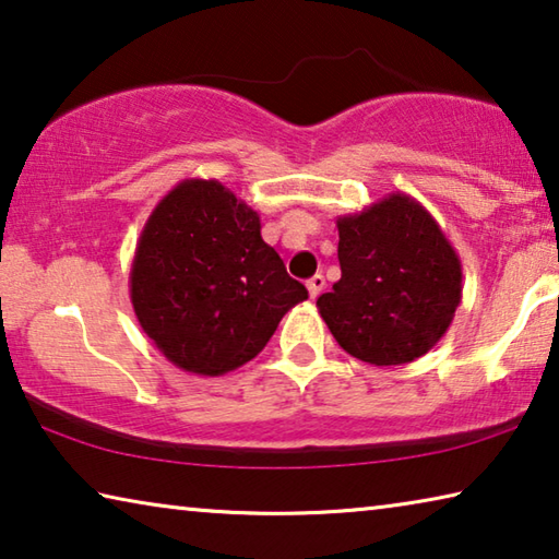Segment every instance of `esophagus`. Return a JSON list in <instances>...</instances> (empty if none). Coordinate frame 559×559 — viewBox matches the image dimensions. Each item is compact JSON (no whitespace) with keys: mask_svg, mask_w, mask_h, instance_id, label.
Returning <instances> with one entry per match:
<instances>
[{"mask_svg":"<svg viewBox=\"0 0 559 559\" xmlns=\"http://www.w3.org/2000/svg\"><path fill=\"white\" fill-rule=\"evenodd\" d=\"M323 288H325V276H323V273H316V276L308 281V293H310V298H318L320 293H323Z\"/></svg>","mask_w":559,"mask_h":559,"instance_id":"34e87169","label":"esophagus"}]
</instances>
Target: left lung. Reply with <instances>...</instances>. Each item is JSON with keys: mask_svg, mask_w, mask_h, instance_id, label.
<instances>
[{"mask_svg": "<svg viewBox=\"0 0 559 559\" xmlns=\"http://www.w3.org/2000/svg\"><path fill=\"white\" fill-rule=\"evenodd\" d=\"M343 276L318 298L337 345L377 367L406 365L447 335L463 290L461 259L437 219L404 192L337 216Z\"/></svg>", "mask_w": 559, "mask_h": 559, "instance_id": "8db88e82", "label": "left lung"}]
</instances>
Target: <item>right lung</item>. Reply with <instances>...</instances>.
I'll return each mask as SVG.
<instances>
[{
    "label": "right lung",
    "mask_w": 559,
    "mask_h": 559,
    "mask_svg": "<svg viewBox=\"0 0 559 559\" xmlns=\"http://www.w3.org/2000/svg\"><path fill=\"white\" fill-rule=\"evenodd\" d=\"M306 298L261 239L259 214L216 179H182L147 216L130 300L140 328L179 370L219 377L246 365Z\"/></svg>",
    "instance_id": "add662e5"
}]
</instances>
